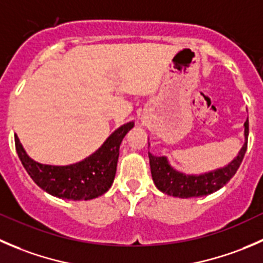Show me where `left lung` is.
<instances>
[{
  "mask_svg": "<svg viewBox=\"0 0 263 263\" xmlns=\"http://www.w3.org/2000/svg\"><path fill=\"white\" fill-rule=\"evenodd\" d=\"M248 133L249 124L247 120L244 123V144L239 151L238 156L229 165L217 168V170L199 174V175H188V174L180 173L168 163L167 157L165 156L158 157V156L148 152L153 183L162 193L179 197V198L203 197L219 191L235 175L236 170L240 166L247 151Z\"/></svg>",
  "mask_w": 263,
  "mask_h": 263,
  "instance_id": "8db88e82",
  "label": "left lung"
}]
</instances>
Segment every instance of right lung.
<instances>
[{
  "label": "right lung",
  "mask_w": 263,
  "mask_h": 263,
  "mask_svg": "<svg viewBox=\"0 0 263 263\" xmlns=\"http://www.w3.org/2000/svg\"><path fill=\"white\" fill-rule=\"evenodd\" d=\"M134 121L116 129L89 157L66 166L44 165L30 158L15 135V147L23 166L35 184L51 196L71 201H88L105 194L115 179L119 149Z\"/></svg>",
  "instance_id": "1"
}]
</instances>
